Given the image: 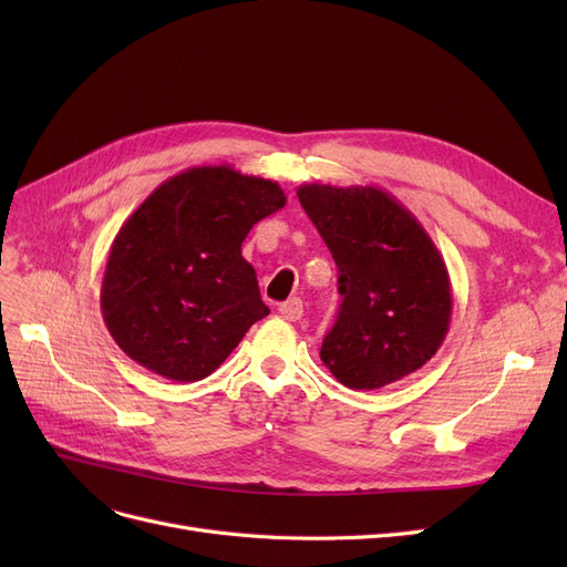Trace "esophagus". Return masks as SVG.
Listing matches in <instances>:
<instances>
[{"instance_id": "1", "label": "esophagus", "mask_w": 567, "mask_h": 567, "mask_svg": "<svg viewBox=\"0 0 567 567\" xmlns=\"http://www.w3.org/2000/svg\"><path fill=\"white\" fill-rule=\"evenodd\" d=\"M278 312H280V317L287 319V321L301 319V317H303V301H301V299H289V301L280 303Z\"/></svg>"}]
</instances>
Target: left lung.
Listing matches in <instances>:
<instances>
[{"label": "left lung", "mask_w": 567, "mask_h": 567, "mask_svg": "<svg viewBox=\"0 0 567 567\" xmlns=\"http://www.w3.org/2000/svg\"><path fill=\"white\" fill-rule=\"evenodd\" d=\"M301 206L338 264L342 296L321 361L353 391H374L423 368L449 333L453 289L430 234L374 186L306 184Z\"/></svg>", "instance_id": "obj_1"}]
</instances>
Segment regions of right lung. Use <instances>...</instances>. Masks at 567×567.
<instances>
[{"instance_id":"right-lung-1","label":"right lung","mask_w":567,"mask_h":567,"mask_svg":"<svg viewBox=\"0 0 567 567\" xmlns=\"http://www.w3.org/2000/svg\"><path fill=\"white\" fill-rule=\"evenodd\" d=\"M287 204L227 165L190 167L148 195L114 236L101 310L122 351L169 381H199L268 315L241 244Z\"/></svg>"}]
</instances>
